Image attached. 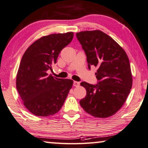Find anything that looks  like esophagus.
Segmentation results:
<instances>
[{
    "label": "esophagus",
    "mask_w": 148,
    "mask_h": 148,
    "mask_svg": "<svg viewBox=\"0 0 148 148\" xmlns=\"http://www.w3.org/2000/svg\"><path fill=\"white\" fill-rule=\"evenodd\" d=\"M73 86L75 87H78L79 86V82H76V81H74L73 83Z\"/></svg>",
    "instance_id": "esophagus-1"
}]
</instances>
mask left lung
I'll list each match as a JSON object with an SVG mask.
<instances>
[{"instance_id": "obj_1", "label": "left lung", "mask_w": 148, "mask_h": 148, "mask_svg": "<svg viewBox=\"0 0 148 148\" xmlns=\"http://www.w3.org/2000/svg\"><path fill=\"white\" fill-rule=\"evenodd\" d=\"M76 37L86 53L89 69L95 66L98 82H82L86 96L79 104L95 117L106 118L115 114L126 101L132 86L130 62L124 49L99 30L81 32Z\"/></svg>"}]
</instances>
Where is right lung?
<instances>
[{
  "label": "right lung",
  "mask_w": 148,
  "mask_h": 148,
  "mask_svg": "<svg viewBox=\"0 0 148 148\" xmlns=\"http://www.w3.org/2000/svg\"><path fill=\"white\" fill-rule=\"evenodd\" d=\"M73 36V32L43 36L23 54L16 76V88L24 106L35 115L57 113L72 88V79L55 78L47 71Z\"/></svg>",
  "instance_id": "add662e5"
}]
</instances>
